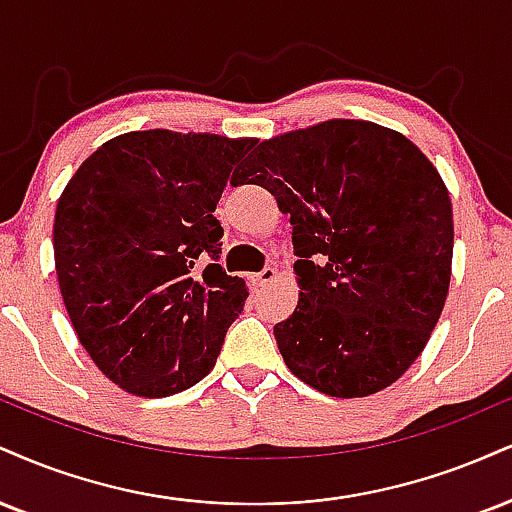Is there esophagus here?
<instances>
[{
	"label": "esophagus",
	"mask_w": 512,
	"mask_h": 512,
	"mask_svg": "<svg viewBox=\"0 0 512 512\" xmlns=\"http://www.w3.org/2000/svg\"><path fill=\"white\" fill-rule=\"evenodd\" d=\"M274 279H276V269L274 267H264L262 272L250 276L252 286H267V283H272Z\"/></svg>",
	"instance_id": "1"
}]
</instances>
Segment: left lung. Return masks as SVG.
<instances>
[{
	"label": "left lung",
	"mask_w": 512,
	"mask_h": 512,
	"mask_svg": "<svg viewBox=\"0 0 512 512\" xmlns=\"http://www.w3.org/2000/svg\"><path fill=\"white\" fill-rule=\"evenodd\" d=\"M250 164L248 183L291 214L298 255V307L274 326L283 362L334 398L391 386L427 346L451 283L439 171L405 135L353 119L264 140Z\"/></svg>",
	"instance_id": "left-lung-1"
}]
</instances>
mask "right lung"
I'll use <instances>...</instances> for the list:
<instances>
[{"label": "right lung", "mask_w": 512, "mask_h": 512, "mask_svg": "<svg viewBox=\"0 0 512 512\" xmlns=\"http://www.w3.org/2000/svg\"><path fill=\"white\" fill-rule=\"evenodd\" d=\"M255 140L133 131L59 197L54 262L78 341L104 377L164 398L205 379L248 288L221 269L214 209Z\"/></svg>", "instance_id": "add662e5"}]
</instances>
